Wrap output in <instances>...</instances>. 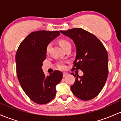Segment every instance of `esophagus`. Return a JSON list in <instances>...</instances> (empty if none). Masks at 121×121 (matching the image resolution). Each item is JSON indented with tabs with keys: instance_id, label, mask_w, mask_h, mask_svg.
I'll return each instance as SVG.
<instances>
[{
	"instance_id": "esophagus-1",
	"label": "esophagus",
	"mask_w": 121,
	"mask_h": 121,
	"mask_svg": "<svg viewBox=\"0 0 121 121\" xmlns=\"http://www.w3.org/2000/svg\"><path fill=\"white\" fill-rule=\"evenodd\" d=\"M67 75H68L67 73H66V72H64L63 73V77H65V76H66Z\"/></svg>"
}]
</instances>
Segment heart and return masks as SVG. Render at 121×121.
Here are the masks:
<instances>
[{
    "label": "heart",
    "mask_w": 121,
    "mask_h": 121,
    "mask_svg": "<svg viewBox=\"0 0 121 121\" xmlns=\"http://www.w3.org/2000/svg\"><path fill=\"white\" fill-rule=\"evenodd\" d=\"M59 43L61 48L63 49L64 50H65L66 48H69V47H71V45H70V43L69 42L68 40H65V39H61L59 41ZM50 48H51V44H48V45L47 46L46 48V53H48L49 52ZM57 67L58 68L60 69H61V70H64L66 68V65L65 64L64 62H60V63L58 64L57 65Z\"/></svg>",
    "instance_id": "1"
}]
</instances>
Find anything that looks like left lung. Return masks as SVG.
Masks as SVG:
<instances>
[{"label": "left lung", "mask_w": 121, "mask_h": 121, "mask_svg": "<svg viewBox=\"0 0 121 121\" xmlns=\"http://www.w3.org/2000/svg\"><path fill=\"white\" fill-rule=\"evenodd\" d=\"M71 38L76 47L73 68L81 69L84 75L71 73L76 79L70 86L73 94L84 101L91 100L100 93L106 83L108 73V56L102 42L93 34L82 28L60 30Z\"/></svg>", "instance_id": "8db88e82"}]
</instances>
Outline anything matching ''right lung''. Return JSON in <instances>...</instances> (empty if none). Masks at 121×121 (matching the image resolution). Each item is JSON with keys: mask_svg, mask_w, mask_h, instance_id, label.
<instances>
[{"mask_svg": "<svg viewBox=\"0 0 121 121\" xmlns=\"http://www.w3.org/2000/svg\"><path fill=\"white\" fill-rule=\"evenodd\" d=\"M59 35L57 30L32 32L20 43L16 52L17 78L25 93L36 104L52 101L56 94V85L62 80L61 72L56 70L46 77L41 69L46 59L47 46Z\"/></svg>", "mask_w": 121, "mask_h": 121, "instance_id": "obj_1", "label": "right lung"}]
</instances>
